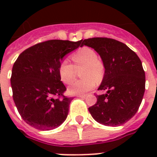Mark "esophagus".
Returning a JSON list of instances; mask_svg holds the SVG:
<instances>
[{
	"mask_svg": "<svg viewBox=\"0 0 157 157\" xmlns=\"http://www.w3.org/2000/svg\"><path fill=\"white\" fill-rule=\"evenodd\" d=\"M77 98H85L86 97V94H81V95H76Z\"/></svg>",
	"mask_w": 157,
	"mask_h": 157,
	"instance_id": "1",
	"label": "esophagus"
}]
</instances>
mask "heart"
Returning <instances> with one entry per match:
<instances>
[{
    "mask_svg": "<svg viewBox=\"0 0 157 157\" xmlns=\"http://www.w3.org/2000/svg\"><path fill=\"white\" fill-rule=\"evenodd\" d=\"M96 53L89 47H83L71 55L74 65L67 60L62 62L59 67V73L61 81L65 84L71 83L76 75V68L83 66L81 75L86 78L74 81L68 87V93L71 95L85 94L95 86L96 78L99 81L104 74V67L99 60Z\"/></svg>",
    "mask_w": 157,
    "mask_h": 157,
    "instance_id": "1",
    "label": "heart"
}]
</instances>
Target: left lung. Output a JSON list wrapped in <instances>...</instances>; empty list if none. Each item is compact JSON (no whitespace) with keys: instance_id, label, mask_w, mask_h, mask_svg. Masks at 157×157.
I'll list each match as a JSON object with an SVG mask.
<instances>
[{"instance_id":"obj_1","label":"left lung","mask_w":157,"mask_h":157,"mask_svg":"<svg viewBox=\"0 0 157 157\" xmlns=\"http://www.w3.org/2000/svg\"><path fill=\"white\" fill-rule=\"evenodd\" d=\"M93 48L100 55L105 68L98 90L97 103L89 107L96 121L107 126H119L134 117L145 91V72L139 56L125 44L107 37L83 40L81 46Z\"/></svg>"}]
</instances>
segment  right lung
<instances>
[{
  "mask_svg": "<svg viewBox=\"0 0 157 157\" xmlns=\"http://www.w3.org/2000/svg\"><path fill=\"white\" fill-rule=\"evenodd\" d=\"M81 41L47 40L19 54L12 68L10 83L15 106L27 124L50 130L66 120L72 98L63 95L66 87L59 67L65 55L77 49Z\"/></svg>",
  "mask_w": 157,
  "mask_h": 157,
  "instance_id": "1",
  "label": "right lung"
}]
</instances>
